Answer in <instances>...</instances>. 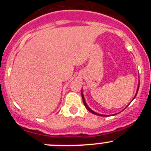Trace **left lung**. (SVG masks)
Here are the masks:
<instances>
[{
	"mask_svg": "<svg viewBox=\"0 0 151 151\" xmlns=\"http://www.w3.org/2000/svg\"><path fill=\"white\" fill-rule=\"evenodd\" d=\"M138 88H139V86H138ZM82 101H83V103H84V104H85V107L87 108V110H89V111H90L91 113H93V114H95V115H97V116H107V115H102V114H99V113H95V112H94V111H93V110H91L90 108H89L88 106V105H87V104H86V102H85V98H84V96H83V94H82Z\"/></svg>",
	"mask_w": 151,
	"mask_h": 151,
	"instance_id": "8db88e82",
	"label": "left lung"
}]
</instances>
